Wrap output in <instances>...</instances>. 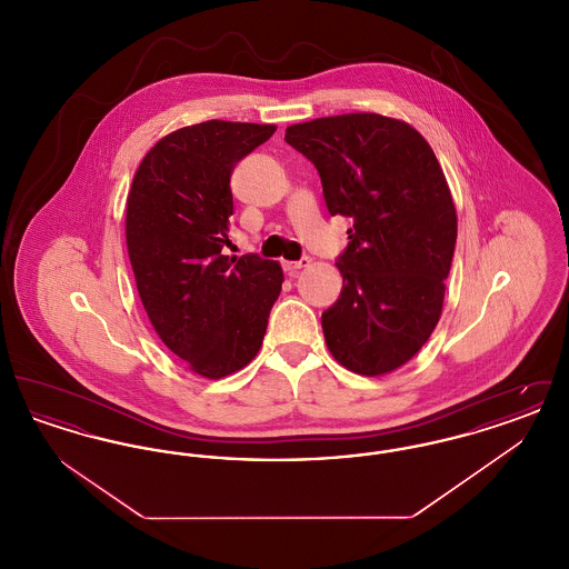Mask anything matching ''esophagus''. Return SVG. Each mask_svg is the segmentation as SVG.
Masks as SVG:
<instances>
[{"instance_id":"esophagus-1","label":"esophagus","mask_w":569,"mask_h":569,"mask_svg":"<svg viewBox=\"0 0 569 569\" xmlns=\"http://www.w3.org/2000/svg\"><path fill=\"white\" fill-rule=\"evenodd\" d=\"M309 258H300V260H283L281 262V267H283V271L288 272L290 277H295L300 269H305V267H309Z\"/></svg>"}]
</instances>
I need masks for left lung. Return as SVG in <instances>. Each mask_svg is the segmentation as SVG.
Wrapping results in <instances>:
<instances>
[{
	"instance_id": "left-lung-1",
	"label": "left lung",
	"mask_w": 569,
	"mask_h": 569,
	"mask_svg": "<svg viewBox=\"0 0 569 569\" xmlns=\"http://www.w3.org/2000/svg\"><path fill=\"white\" fill-rule=\"evenodd\" d=\"M286 142L318 168L328 213L353 219L337 262L343 290L322 313L326 346L353 373L386 376L441 316L457 244L446 174L425 136L378 112L297 123Z\"/></svg>"
}]
</instances>
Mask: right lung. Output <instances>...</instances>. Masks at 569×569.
I'll return each mask as SVG.
<instances>
[{
    "instance_id": "obj_1",
    "label": "right lung",
    "mask_w": 569,
    "mask_h": 569,
    "mask_svg": "<svg viewBox=\"0 0 569 569\" xmlns=\"http://www.w3.org/2000/svg\"><path fill=\"white\" fill-rule=\"evenodd\" d=\"M274 126L211 119L158 140L136 170L126 243L142 307L190 371L221 379L262 346L281 292L279 262L228 258L230 174Z\"/></svg>"
}]
</instances>
